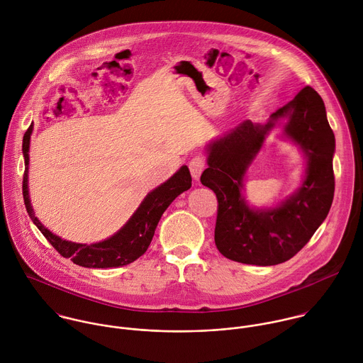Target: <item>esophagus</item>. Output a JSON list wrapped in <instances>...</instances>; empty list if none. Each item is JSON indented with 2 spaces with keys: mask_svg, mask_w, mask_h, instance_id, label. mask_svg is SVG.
Instances as JSON below:
<instances>
[{
  "mask_svg": "<svg viewBox=\"0 0 363 363\" xmlns=\"http://www.w3.org/2000/svg\"><path fill=\"white\" fill-rule=\"evenodd\" d=\"M189 169H191V175L195 181H198L201 178V174L203 172L205 169V160L202 157H194L191 161H189Z\"/></svg>",
  "mask_w": 363,
  "mask_h": 363,
  "instance_id": "34e87169",
  "label": "esophagus"
}]
</instances>
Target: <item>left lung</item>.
I'll use <instances>...</instances> for the list:
<instances>
[{"mask_svg": "<svg viewBox=\"0 0 363 363\" xmlns=\"http://www.w3.org/2000/svg\"><path fill=\"white\" fill-rule=\"evenodd\" d=\"M282 127V138L305 154L302 185L276 207L255 208L244 198V177L268 134ZM335 135L321 96L306 86L291 101L260 124L245 120L206 145L208 168L202 185L218 198L215 243L228 259L274 266L290 260L325 220L334 199Z\"/></svg>", "mask_w": 363, "mask_h": 363, "instance_id": "1", "label": "left lung"}]
</instances>
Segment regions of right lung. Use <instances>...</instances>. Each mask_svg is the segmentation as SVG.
I'll list each match as a JSON object with an SVG mask.
<instances>
[{"mask_svg": "<svg viewBox=\"0 0 363 363\" xmlns=\"http://www.w3.org/2000/svg\"><path fill=\"white\" fill-rule=\"evenodd\" d=\"M32 131L33 124L29 125L22 140V154L25 160L22 194L26 212L32 222L36 225V228L48 239V242L60 253V256H63L65 259H70L77 266L87 269H110L125 266L137 260L147 252L162 213L178 195L188 191L192 185L189 169L186 165H182L169 179L147 194L137 211L113 236L91 245L65 240L52 233L39 222L30 205L28 169Z\"/></svg>", "mask_w": 363, "mask_h": 363, "instance_id": "add662e5", "label": "right lung"}]
</instances>
